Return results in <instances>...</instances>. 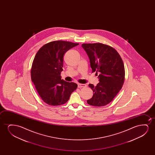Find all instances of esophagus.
I'll return each mask as SVG.
<instances>
[{"label": "esophagus", "mask_w": 155, "mask_h": 155, "mask_svg": "<svg viewBox=\"0 0 155 155\" xmlns=\"http://www.w3.org/2000/svg\"><path fill=\"white\" fill-rule=\"evenodd\" d=\"M86 86L85 84H78V88H82Z\"/></svg>", "instance_id": "esophagus-1"}]
</instances>
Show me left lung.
<instances>
[{"label":"left lung","instance_id":"left-lung-1","mask_svg":"<svg viewBox=\"0 0 155 155\" xmlns=\"http://www.w3.org/2000/svg\"><path fill=\"white\" fill-rule=\"evenodd\" d=\"M81 47L89 58L92 72L100 73V82L96 86L88 85L94 94L87 100V103L91 106H105L113 100L122 87L125 77L123 61L118 52L107 45L84 43Z\"/></svg>","mask_w":155,"mask_h":155}]
</instances>
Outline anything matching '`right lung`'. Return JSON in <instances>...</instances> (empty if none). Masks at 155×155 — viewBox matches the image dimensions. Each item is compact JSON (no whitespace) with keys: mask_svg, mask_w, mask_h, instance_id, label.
Here are the masks:
<instances>
[{"mask_svg":"<svg viewBox=\"0 0 155 155\" xmlns=\"http://www.w3.org/2000/svg\"><path fill=\"white\" fill-rule=\"evenodd\" d=\"M79 43L55 41L44 45L32 64L31 79L41 98L50 105H60L68 101L76 89V83L61 79L64 55Z\"/></svg>","mask_w":155,"mask_h":155,"instance_id":"add662e5","label":"right lung"}]
</instances>
